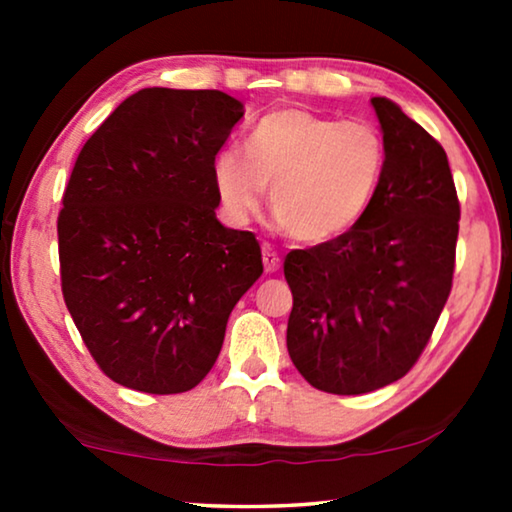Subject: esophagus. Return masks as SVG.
I'll use <instances>...</instances> for the list:
<instances>
[{"label":"esophagus","instance_id":"34e87169","mask_svg":"<svg viewBox=\"0 0 512 512\" xmlns=\"http://www.w3.org/2000/svg\"><path fill=\"white\" fill-rule=\"evenodd\" d=\"M261 254H263L265 272H277V270H279V265H282V258H279L277 249L272 247V244L263 242V244H261Z\"/></svg>","mask_w":512,"mask_h":512}]
</instances>
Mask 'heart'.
<instances>
[{
  "mask_svg": "<svg viewBox=\"0 0 512 512\" xmlns=\"http://www.w3.org/2000/svg\"><path fill=\"white\" fill-rule=\"evenodd\" d=\"M247 153L226 146L214 156L212 179L223 212L244 223L263 207L298 242L321 244L345 235L373 205L387 170V142L363 118L279 109L249 130Z\"/></svg>",
  "mask_w": 512,
  "mask_h": 512,
  "instance_id": "obj_1",
  "label": "heart"
}]
</instances>
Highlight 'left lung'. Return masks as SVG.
<instances>
[{
    "mask_svg": "<svg viewBox=\"0 0 512 512\" xmlns=\"http://www.w3.org/2000/svg\"><path fill=\"white\" fill-rule=\"evenodd\" d=\"M387 170L366 216L331 242L293 249L286 347L314 389L356 396L401 380L429 345L450 298L459 198L445 149L373 97Z\"/></svg>",
    "mask_w": 512,
    "mask_h": 512,
    "instance_id": "obj_1",
    "label": "left lung"
}]
</instances>
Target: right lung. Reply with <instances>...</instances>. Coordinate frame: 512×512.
<instances>
[{"mask_svg": "<svg viewBox=\"0 0 512 512\" xmlns=\"http://www.w3.org/2000/svg\"><path fill=\"white\" fill-rule=\"evenodd\" d=\"M242 114L221 90L144 88L90 135L69 174L62 296L90 356L123 387L200 384L261 277L256 235L216 221L212 163Z\"/></svg>", "mask_w": 512, "mask_h": 512, "instance_id": "1", "label": "right lung"}]
</instances>
